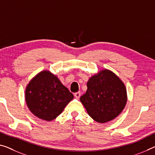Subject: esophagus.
Returning a JSON list of instances; mask_svg holds the SVG:
<instances>
[{
	"instance_id": "34e87169",
	"label": "esophagus",
	"mask_w": 155,
	"mask_h": 155,
	"mask_svg": "<svg viewBox=\"0 0 155 155\" xmlns=\"http://www.w3.org/2000/svg\"><path fill=\"white\" fill-rule=\"evenodd\" d=\"M74 96H75V97H76V98H80V96H81L80 92V91L76 92L75 94H74Z\"/></svg>"
}]
</instances>
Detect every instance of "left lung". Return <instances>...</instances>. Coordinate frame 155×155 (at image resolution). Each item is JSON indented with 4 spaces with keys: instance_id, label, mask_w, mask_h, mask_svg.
I'll list each match as a JSON object with an SVG mask.
<instances>
[{
    "instance_id": "1",
    "label": "left lung",
    "mask_w": 155,
    "mask_h": 155,
    "mask_svg": "<svg viewBox=\"0 0 155 155\" xmlns=\"http://www.w3.org/2000/svg\"><path fill=\"white\" fill-rule=\"evenodd\" d=\"M80 101L94 120L109 122L120 114L127 102L125 84L118 76L103 70L90 78Z\"/></svg>"
}]
</instances>
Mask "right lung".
Listing matches in <instances>:
<instances>
[{"label": "right lung", "mask_w": 155, "mask_h": 155, "mask_svg": "<svg viewBox=\"0 0 155 155\" xmlns=\"http://www.w3.org/2000/svg\"><path fill=\"white\" fill-rule=\"evenodd\" d=\"M73 95L49 71L39 73L30 81L25 90V101L33 114L52 120L62 112Z\"/></svg>", "instance_id": "right-lung-1"}]
</instances>
